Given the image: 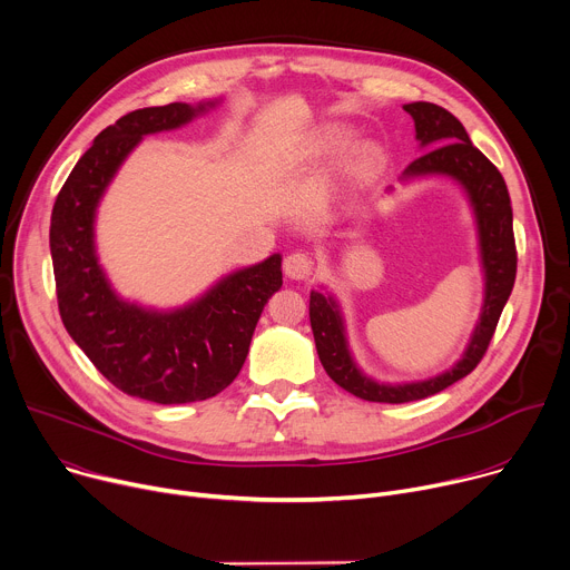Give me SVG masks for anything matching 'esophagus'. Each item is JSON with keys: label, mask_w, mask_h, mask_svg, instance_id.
<instances>
[{"label": "esophagus", "mask_w": 570, "mask_h": 570, "mask_svg": "<svg viewBox=\"0 0 570 570\" xmlns=\"http://www.w3.org/2000/svg\"><path fill=\"white\" fill-rule=\"evenodd\" d=\"M284 273L291 279H306L314 273V258L306 252H293L284 258Z\"/></svg>", "instance_id": "34e87169"}]
</instances>
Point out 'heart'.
<instances>
[{
	"label": "heart",
	"instance_id": "heart-1",
	"mask_svg": "<svg viewBox=\"0 0 570 570\" xmlns=\"http://www.w3.org/2000/svg\"><path fill=\"white\" fill-rule=\"evenodd\" d=\"M330 140L336 145V142H343V136L341 134H332L330 136ZM380 151L375 149V147H364V149H361L358 151V157H356V168L358 170H375L377 166H380Z\"/></svg>",
	"mask_w": 570,
	"mask_h": 570
}]
</instances>
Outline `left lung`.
Instances as JSON below:
<instances>
[{"label":"left lung","instance_id":"left-lung-1","mask_svg":"<svg viewBox=\"0 0 570 570\" xmlns=\"http://www.w3.org/2000/svg\"><path fill=\"white\" fill-rule=\"evenodd\" d=\"M404 111L413 118L421 145L432 147L423 157L406 166L404 177L450 175L461 181L471 195L480 227L482 262L487 271V297L473 341L454 368L428 382L391 386L377 384L358 373L347 352L336 302L323 293L312 291V297H308V318H312L316 350L327 375L341 389L361 400L389 404L423 400L452 386L478 368L495 334L502 308L511 295L515 282V264H519L509 190L500 170L471 142L463 125L443 107L430 105V101H413V105H404Z\"/></svg>","mask_w":570,"mask_h":570}]
</instances>
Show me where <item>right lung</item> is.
<instances>
[{
	"instance_id": "obj_1",
	"label": "right lung",
	"mask_w": 570,
	"mask_h": 570,
	"mask_svg": "<svg viewBox=\"0 0 570 570\" xmlns=\"http://www.w3.org/2000/svg\"><path fill=\"white\" fill-rule=\"evenodd\" d=\"M206 107L173 101L122 116L101 131L51 209L49 247L59 314L92 366L127 395L157 404L214 397L240 373L254 327L282 286V256L238 271L173 314L116 297L92 247L95 206L140 136L175 129Z\"/></svg>"
}]
</instances>
